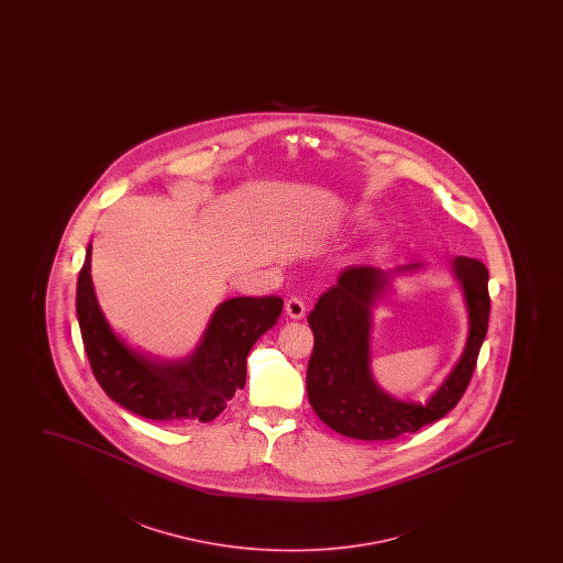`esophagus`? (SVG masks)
Here are the masks:
<instances>
[{
	"mask_svg": "<svg viewBox=\"0 0 563 563\" xmlns=\"http://www.w3.org/2000/svg\"><path fill=\"white\" fill-rule=\"evenodd\" d=\"M286 316L290 317V319H301V317L306 316V306H303V301L300 298H290V300H286Z\"/></svg>",
	"mask_w": 563,
	"mask_h": 563,
	"instance_id": "obj_1",
	"label": "esophagus"
}]
</instances>
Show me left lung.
<instances>
[{
	"instance_id": "1",
	"label": "left lung",
	"mask_w": 563,
	"mask_h": 563,
	"mask_svg": "<svg viewBox=\"0 0 563 563\" xmlns=\"http://www.w3.org/2000/svg\"><path fill=\"white\" fill-rule=\"evenodd\" d=\"M411 263L401 267L416 271ZM454 275L470 311V336L460 362L424 406L388 396L369 369L371 308L385 292L390 273L354 265L317 300L308 323L316 336L308 365V398L332 431L357 440H393L439 421L462 400L488 329V269L473 257H455Z\"/></svg>"
}]
</instances>
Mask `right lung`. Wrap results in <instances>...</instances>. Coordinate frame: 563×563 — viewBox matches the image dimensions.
Segmentation results:
<instances>
[{
    "instance_id": "add662e5",
    "label": "right lung",
    "mask_w": 563,
    "mask_h": 563,
    "mask_svg": "<svg viewBox=\"0 0 563 563\" xmlns=\"http://www.w3.org/2000/svg\"><path fill=\"white\" fill-rule=\"evenodd\" d=\"M92 247L78 273L77 317L93 377L111 400L132 413L169 423L213 421L246 385V357L283 313V298H232L216 309L192 355L152 362L117 339L101 313L92 277Z\"/></svg>"
}]
</instances>
